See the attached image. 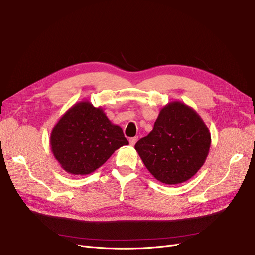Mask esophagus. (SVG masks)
Instances as JSON below:
<instances>
[{"label": "esophagus", "instance_id": "1", "mask_svg": "<svg viewBox=\"0 0 255 255\" xmlns=\"http://www.w3.org/2000/svg\"><path fill=\"white\" fill-rule=\"evenodd\" d=\"M137 139H138V137H132V138H130V139H129L130 145H131V146H134L135 142L137 141Z\"/></svg>", "mask_w": 255, "mask_h": 255}]
</instances>
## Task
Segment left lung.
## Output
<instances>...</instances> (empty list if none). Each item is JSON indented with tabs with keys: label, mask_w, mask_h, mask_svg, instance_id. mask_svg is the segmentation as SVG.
<instances>
[{
	"label": "left lung",
	"mask_w": 255,
	"mask_h": 255,
	"mask_svg": "<svg viewBox=\"0 0 255 255\" xmlns=\"http://www.w3.org/2000/svg\"><path fill=\"white\" fill-rule=\"evenodd\" d=\"M210 143V132L196 110L173 101L160 109L153 130L134 148L155 179L173 185L191 179L201 169Z\"/></svg>",
	"instance_id": "left-lung-1"
}]
</instances>
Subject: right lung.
<instances>
[{
	"label": "right lung",
	"instance_id": "add662e5",
	"mask_svg": "<svg viewBox=\"0 0 255 255\" xmlns=\"http://www.w3.org/2000/svg\"><path fill=\"white\" fill-rule=\"evenodd\" d=\"M128 143L122 128L90 101L78 102L66 110L50 137L55 159L72 175L93 173Z\"/></svg>",
	"mask_w": 255,
	"mask_h": 255
}]
</instances>
